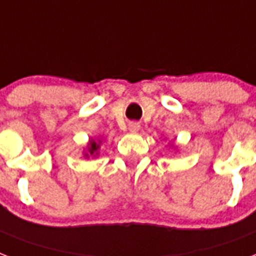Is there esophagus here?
Instances as JSON below:
<instances>
[{
    "label": "esophagus",
    "mask_w": 256,
    "mask_h": 256,
    "mask_svg": "<svg viewBox=\"0 0 256 256\" xmlns=\"http://www.w3.org/2000/svg\"><path fill=\"white\" fill-rule=\"evenodd\" d=\"M128 130H130V132H138V130H140V124L136 122H132L128 124Z\"/></svg>",
    "instance_id": "obj_1"
}]
</instances>
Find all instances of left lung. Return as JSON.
<instances>
[{"instance_id":"1","label":"left lung","mask_w":256,"mask_h":256,"mask_svg":"<svg viewBox=\"0 0 256 256\" xmlns=\"http://www.w3.org/2000/svg\"><path fill=\"white\" fill-rule=\"evenodd\" d=\"M175 148H176V146H175Z\"/></svg>"}]
</instances>
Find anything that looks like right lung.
<instances>
[{"instance_id":"obj_1","label":"right lung","mask_w":256,"mask_h":256,"mask_svg":"<svg viewBox=\"0 0 256 256\" xmlns=\"http://www.w3.org/2000/svg\"><path fill=\"white\" fill-rule=\"evenodd\" d=\"M101 138H90L88 142V146L82 152V155L84 158H89V156H92V158H96L98 156V150H100L101 146Z\"/></svg>"}]
</instances>
